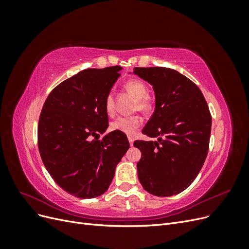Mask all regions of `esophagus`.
Wrapping results in <instances>:
<instances>
[{"label": "esophagus", "mask_w": 249, "mask_h": 249, "mask_svg": "<svg viewBox=\"0 0 249 249\" xmlns=\"http://www.w3.org/2000/svg\"><path fill=\"white\" fill-rule=\"evenodd\" d=\"M127 139H129V142H130V145L132 146V145H133V143H134V137H132V136H129V137H127Z\"/></svg>", "instance_id": "obj_1"}]
</instances>
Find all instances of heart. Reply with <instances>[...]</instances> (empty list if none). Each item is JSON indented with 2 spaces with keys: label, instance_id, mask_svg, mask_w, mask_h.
Segmentation results:
<instances>
[{
  "label": "heart",
  "instance_id": "obj_1",
  "mask_svg": "<svg viewBox=\"0 0 249 249\" xmlns=\"http://www.w3.org/2000/svg\"><path fill=\"white\" fill-rule=\"evenodd\" d=\"M124 89L133 95L136 101L134 105V109L142 113L148 112L153 107L152 100L148 96V88L144 82L140 79H131L124 84ZM105 111L109 116L114 114V95L113 93H108L105 97L104 103ZM141 124V119L136 116H119L113 120L110 124V129L112 131L122 132L126 135H131L135 130Z\"/></svg>",
  "mask_w": 249,
  "mask_h": 249
}]
</instances>
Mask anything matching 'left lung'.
I'll return each mask as SVG.
<instances>
[{"mask_svg":"<svg viewBox=\"0 0 249 249\" xmlns=\"http://www.w3.org/2000/svg\"><path fill=\"white\" fill-rule=\"evenodd\" d=\"M153 85L156 109L142 133L157 141L136 140L141 152L138 178L144 190L171 196L189 187L208 155L212 116L196 84L166 67H135Z\"/></svg>","mask_w":249,"mask_h":249,"instance_id":"1","label":"left lung"}]
</instances>
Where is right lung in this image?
I'll return each mask as SVG.
<instances>
[{
	"mask_svg": "<svg viewBox=\"0 0 249 249\" xmlns=\"http://www.w3.org/2000/svg\"><path fill=\"white\" fill-rule=\"evenodd\" d=\"M120 66L84 70L52 90L39 116L38 148L58 186L79 198L108 190L116 165L129 149L125 134L109 126L105 97L120 76Z\"/></svg>",
	"mask_w": 249,
	"mask_h": 249,
	"instance_id": "right-lung-1",
	"label": "right lung"
}]
</instances>
